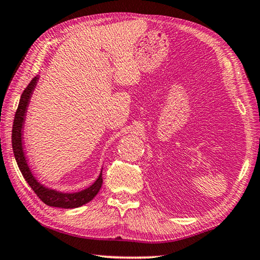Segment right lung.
Returning a JSON list of instances; mask_svg holds the SVG:
<instances>
[{"instance_id":"add662e5","label":"right lung","mask_w":260,"mask_h":260,"mask_svg":"<svg viewBox=\"0 0 260 260\" xmlns=\"http://www.w3.org/2000/svg\"><path fill=\"white\" fill-rule=\"evenodd\" d=\"M38 77H34L28 86L25 88L23 94L20 96V101L17 108V111L15 114L14 119V126H12V150H14V155L16 158L17 165H18L21 174H23L26 182L29 184V187L33 189V191L37 193L39 199H40L43 203L55 206V208H61V209H73L79 208L83 204L88 203L94 197L98 195L101 187H102L103 179H102V171L96 181L91 184L90 187H88L85 190L78 191V192H60L54 190V189L46 188L43 184L38 181L34 178V175L30 171L29 166L26 160L25 152H24V146H23V126L25 121L26 116V110L28 107V102L32 95L35 86L38 82Z\"/></svg>"}]
</instances>
